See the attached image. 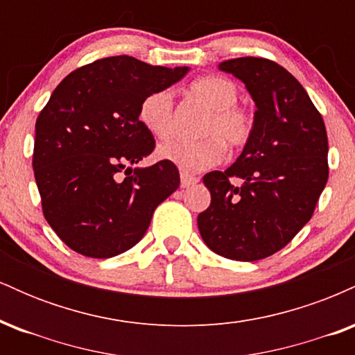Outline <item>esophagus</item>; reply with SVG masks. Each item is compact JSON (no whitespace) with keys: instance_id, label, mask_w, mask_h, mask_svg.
Listing matches in <instances>:
<instances>
[{"instance_id":"1","label":"esophagus","mask_w":355,"mask_h":355,"mask_svg":"<svg viewBox=\"0 0 355 355\" xmlns=\"http://www.w3.org/2000/svg\"><path fill=\"white\" fill-rule=\"evenodd\" d=\"M198 178L193 177V175H189V173H182L180 175V185L182 189H187V187L193 185V183H197Z\"/></svg>"}]
</instances>
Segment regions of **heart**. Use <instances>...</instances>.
<instances>
[{"mask_svg": "<svg viewBox=\"0 0 355 355\" xmlns=\"http://www.w3.org/2000/svg\"><path fill=\"white\" fill-rule=\"evenodd\" d=\"M190 95L198 100L209 115L203 118L198 140H172L160 145L157 155L187 173L202 172L217 165L229 150H242L255 128V118L237 101L240 89L234 81L218 75L202 76L190 85ZM138 120L155 138L172 137L175 128L173 95L170 89H155L141 100Z\"/></svg>", "mask_w": 355, "mask_h": 355, "instance_id": "obj_1", "label": "heart"}]
</instances>
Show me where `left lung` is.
I'll return each mask as SVG.
<instances>
[{
  "mask_svg": "<svg viewBox=\"0 0 355 355\" xmlns=\"http://www.w3.org/2000/svg\"><path fill=\"white\" fill-rule=\"evenodd\" d=\"M220 70L245 83L255 128L234 165L203 177L211 200L198 230L215 254L254 262L284 248L313 215L329 178L327 132L302 85L275 61L245 56Z\"/></svg>",
  "mask_w": 355,
  "mask_h": 355,
  "instance_id": "1",
  "label": "left lung"
}]
</instances>
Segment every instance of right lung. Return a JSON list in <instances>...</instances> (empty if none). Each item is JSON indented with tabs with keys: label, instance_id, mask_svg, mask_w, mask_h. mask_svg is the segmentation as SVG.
<instances>
[{
	"label": "right lung",
	"instance_id": "add662e5",
	"mask_svg": "<svg viewBox=\"0 0 355 355\" xmlns=\"http://www.w3.org/2000/svg\"><path fill=\"white\" fill-rule=\"evenodd\" d=\"M187 73L110 56L76 68L51 93L36 120L33 170L44 218L71 250L92 259L128 250L178 189L170 162L130 165L155 150L138 120L141 100Z\"/></svg>",
	"mask_w": 355,
	"mask_h": 355
}]
</instances>
